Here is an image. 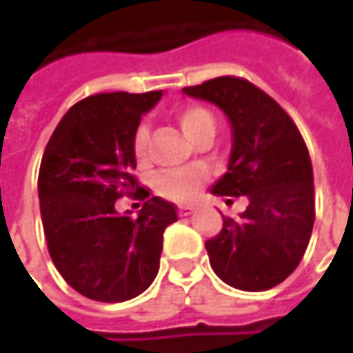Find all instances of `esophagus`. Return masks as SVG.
<instances>
[{
	"instance_id": "obj_1",
	"label": "esophagus",
	"mask_w": 353,
	"mask_h": 353,
	"mask_svg": "<svg viewBox=\"0 0 353 353\" xmlns=\"http://www.w3.org/2000/svg\"><path fill=\"white\" fill-rule=\"evenodd\" d=\"M190 214H194V206H190V204L179 206V216H190Z\"/></svg>"
}]
</instances>
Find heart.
Masks as SVG:
<instances>
[{
	"label": "heart",
	"mask_w": 353,
	"mask_h": 353,
	"mask_svg": "<svg viewBox=\"0 0 353 353\" xmlns=\"http://www.w3.org/2000/svg\"><path fill=\"white\" fill-rule=\"evenodd\" d=\"M179 123L192 141L198 139L202 133L214 131L216 128L210 112L200 105L184 108L179 114ZM147 141H149V128L139 125L135 131V139H133V151H135V159L139 163L147 161ZM202 181H204V174L200 170H176V172H169V174H161L155 181V190L161 196L181 202V200L192 196Z\"/></svg>",
	"instance_id": "heart-1"
}]
</instances>
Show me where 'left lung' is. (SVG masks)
Segmentation results:
<instances>
[{
    "instance_id": "8db88e82",
    "label": "left lung",
    "mask_w": 353,
    "mask_h": 353,
    "mask_svg": "<svg viewBox=\"0 0 353 353\" xmlns=\"http://www.w3.org/2000/svg\"><path fill=\"white\" fill-rule=\"evenodd\" d=\"M220 108L232 129L228 170L210 188L216 196H245L239 220L224 218L206 241L214 273L239 291H267L301 263L314 224L312 163L292 119L248 80L220 76L183 88Z\"/></svg>"
}]
</instances>
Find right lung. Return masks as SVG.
I'll return each instance as SVG.
<instances>
[{
	"label": "right lung",
	"mask_w": 353,
	"mask_h": 353,
	"mask_svg": "<svg viewBox=\"0 0 353 353\" xmlns=\"http://www.w3.org/2000/svg\"><path fill=\"white\" fill-rule=\"evenodd\" d=\"M163 92L96 94L74 103L47 143L39 200L48 253L64 281L92 301L123 303L155 281L174 204L149 198L137 214H119L116 200L141 190L133 139L141 116Z\"/></svg>",
	"instance_id": "right-lung-1"
}]
</instances>
